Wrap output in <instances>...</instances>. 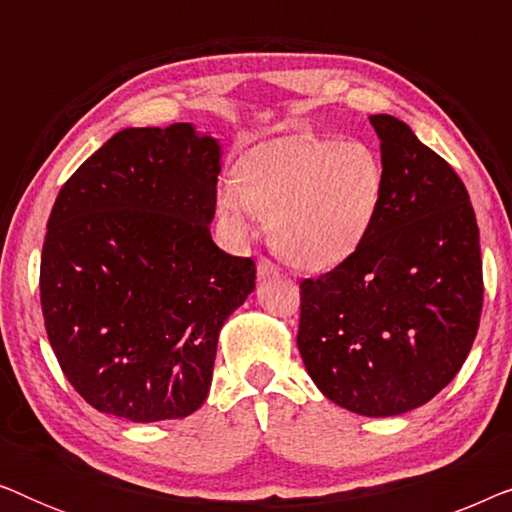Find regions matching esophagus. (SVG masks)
<instances>
[{
	"label": "esophagus",
	"mask_w": 512,
	"mask_h": 512,
	"mask_svg": "<svg viewBox=\"0 0 512 512\" xmlns=\"http://www.w3.org/2000/svg\"><path fill=\"white\" fill-rule=\"evenodd\" d=\"M256 272H258V279H277L279 275H282V272H279V268L275 263L270 261V258H265V256H261L258 258V268H256Z\"/></svg>",
	"instance_id": "esophagus-1"
}]
</instances>
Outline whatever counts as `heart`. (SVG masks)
<instances>
[{
	"label": "heart",
	"instance_id": "obj_1",
	"mask_svg": "<svg viewBox=\"0 0 512 512\" xmlns=\"http://www.w3.org/2000/svg\"><path fill=\"white\" fill-rule=\"evenodd\" d=\"M384 195L382 160L370 146L282 137L251 149L219 209L237 230L254 212L268 219L275 254L293 268L326 270L354 254Z\"/></svg>",
	"mask_w": 512,
	"mask_h": 512
}]
</instances>
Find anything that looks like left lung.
<instances>
[{
  "instance_id": "obj_1",
  "label": "left lung",
  "mask_w": 512,
  "mask_h": 512,
  "mask_svg": "<svg viewBox=\"0 0 512 512\" xmlns=\"http://www.w3.org/2000/svg\"><path fill=\"white\" fill-rule=\"evenodd\" d=\"M384 195L359 249L300 282L298 349L321 394L366 417L429 403L464 366L482 314L480 230L445 158L370 116Z\"/></svg>"
}]
</instances>
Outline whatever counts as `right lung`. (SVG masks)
I'll list each match as a JSON object with an SVG mask.
<instances>
[{
  "instance_id": "add662e5",
  "label": "right lung",
  "mask_w": 512,
  "mask_h": 512,
  "mask_svg": "<svg viewBox=\"0 0 512 512\" xmlns=\"http://www.w3.org/2000/svg\"><path fill=\"white\" fill-rule=\"evenodd\" d=\"M216 139L191 123L116 132L60 188L41 249V312L69 384L130 422L191 415L256 263L209 233Z\"/></svg>"
}]
</instances>
